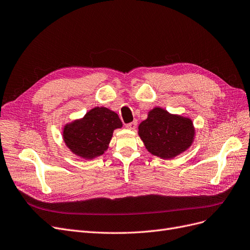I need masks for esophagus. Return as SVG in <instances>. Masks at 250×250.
<instances>
[{
  "label": "esophagus",
  "mask_w": 250,
  "mask_h": 250,
  "mask_svg": "<svg viewBox=\"0 0 250 250\" xmlns=\"http://www.w3.org/2000/svg\"><path fill=\"white\" fill-rule=\"evenodd\" d=\"M137 125H138L137 120H134V122H132V123H130V124H126V125H125V126H126L127 128H130V130H135L136 126H137Z\"/></svg>",
  "instance_id": "obj_1"
}]
</instances>
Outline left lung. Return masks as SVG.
<instances>
[{"label": "left lung", "instance_id": "obj_1", "mask_svg": "<svg viewBox=\"0 0 250 250\" xmlns=\"http://www.w3.org/2000/svg\"><path fill=\"white\" fill-rule=\"evenodd\" d=\"M195 128L191 120L172 115L162 108L151 110L139 125V136L150 153L173 159L191 145Z\"/></svg>", "mask_w": 250, "mask_h": 250}]
</instances>
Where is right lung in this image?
<instances>
[{"label":"right lung","instance_id":"obj_1","mask_svg":"<svg viewBox=\"0 0 250 250\" xmlns=\"http://www.w3.org/2000/svg\"><path fill=\"white\" fill-rule=\"evenodd\" d=\"M122 125V120L113 111L96 107L82 119L64 126L63 140L74 153L92 159L104 153L113 131Z\"/></svg>","mask_w":250,"mask_h":250}]
</instances>
